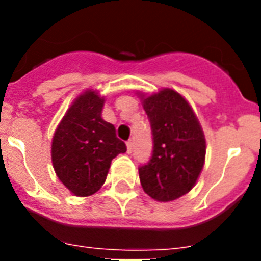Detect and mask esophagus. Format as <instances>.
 <instances>
[{"label":"esophagus","instance_id":"34e87169","mask_svg":"<svg viewBox=\"0 0 261 261\" xmlns=\"http://www.w3.org/2000/svg\"><path fill=\"white\" fill-rule=\"evenodd\" d=\"M126 151H128L129 154L132 153V140H128V141H126Z\"/></svg>","mask_w":261,"mask_h":261}]
</instances>
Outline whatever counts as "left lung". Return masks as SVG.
<instances>
[{
    "label": "left lung",
    "instance_id": "8db88e82",
    "mask_svg": "<svg viewBox=\"0 0 261 261\" xmlns=\"http://www.w3.org/2000/svg\"><path fill=\"white\" fill-rule=\"evenodd\" d=\"M141 99L153 133L150 161L138 167L141 186L151 199L172 201L192 190L204 167V132L191 106L174 90Z\"/></svg>",
    "mask_w": 261,
    "mask_h": 261
}]
</instances>
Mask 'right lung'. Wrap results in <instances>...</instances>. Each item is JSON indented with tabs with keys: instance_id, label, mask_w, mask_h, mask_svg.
Returning a JSON list of instances; mask_svg holds the SVG:
<instances>
[{
	"instance_id": "right-lung-1",
	"label": "right lung",
	"mask_w": 261,
	"mask_h": 261,
	"mask_svg": "<svg viewBox=\"0 0 261 261\" xmlns=\"http://www.w3.org/2000/svg\"><path fill=\"white\" fill-rule=\"evenodd\" d=\"M105 98L87 90L75 99L52 140V163L57 177L73 195H94L105 184L111 161L126 146L115 126L102 119Z\"/></svg>"
}]
</instances>
